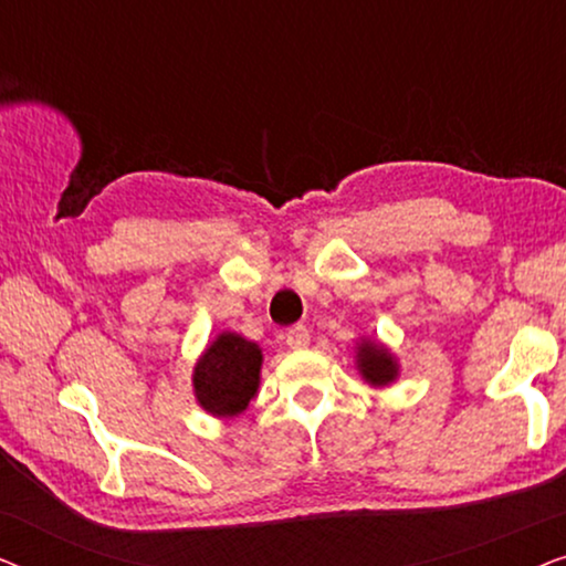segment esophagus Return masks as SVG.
I'll return each mask as SVG.
<instances>
[{"label": "esophagus", "instance_id": "obj_1", "mask_svg": "<svg viewBox=\"0 0 566 566\" xmlns=\"http://www.w3.org/2000/svg\"><path fill=\"white\" fill-rule=\"evenodd\" d=\"M308 343H312V337H308V329L304 324H298V327H291L285 332V345H289L291 350H304V347H308Z\"/></svg>", "mask_w": 566, "mask_h": 566}]
</instances>
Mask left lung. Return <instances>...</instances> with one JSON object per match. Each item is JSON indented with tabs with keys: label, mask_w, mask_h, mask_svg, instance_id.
<instances>
[{
	"label": "left lung",
	"mask_w": 566,
	"mask_h": 566,
	"mask_svg": "<svg viewBox=\"0 0 566 566\" xmlns=\"http://www.w3.org/2000/svg\"><path fill=\"white\" fill-rule=\"evenodd\" d=\"M355 358H358L355 363H358L360 376L366 378L370 386H389L391 381H397L399 363L389 353V347L376 343V339H363Z\"/></svg>",
	"instance_id": "obj_1"
}]
</instances>
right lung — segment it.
<instances>
[{"instance_id":"right-lung-1","label":"right lung","mask_w":566,"mask_h":566,"mask_svg":"<svg viewBox=\"0 0 566 566\" xmlns=\"http://www.w3.org/2000/svg\"><path fill=\"white\" fill-rule=\"evenodd\" d=\"M262 350L237 332H221L192 368L198 405L213 417H234L250 407L260 389Z\"/></svg>"}]
</instances>
